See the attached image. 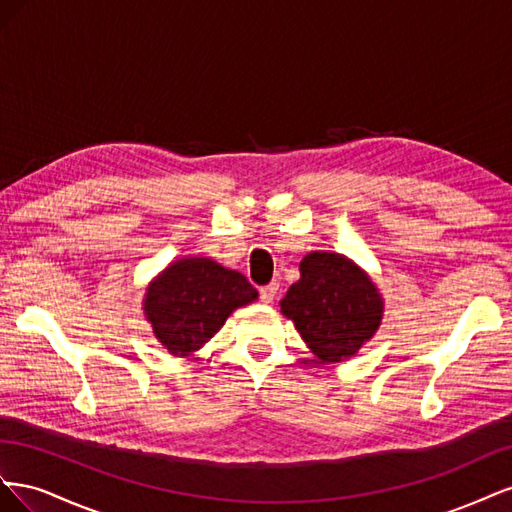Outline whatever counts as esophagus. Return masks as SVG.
I'll return each instance as SVG.
<instances>
[{
	"mask_svg": "<svg viewBox=\"0 0 512 512\" xmlns=\"http://www.w3.org/2000/svg\"><path fill=\"white\" fill-rule=\"evenodd\" d=\"M277 292H280V282H273V284L262 288V290H260L262 303H273V299L277 297Z\"/></svg>",
	"mask_w": 512,
	"mask_h": 512,
	"instance_id": "esophagus-1",
	"label": "esophagus"
}]
</instances>
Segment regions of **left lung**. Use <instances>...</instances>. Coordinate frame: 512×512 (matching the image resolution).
Instances as JSON below:
<instances>
[{
  "label": "left lung",
  "instance_id": "8db88e82",
  "mask_svg": "<svg viewBox=\"0 0 512 512\" xmlns=\"http://www.w3.org/2000/svg\"><path fill=\"white\" fill-rule=\"evenodd\" d=\"M307 348L322 363L356 356L380 329L384 299L371 275L337 252H309L301 280L280 301Z\"/></svg>",
  "mask_w": 512,
  "mask_h": 512
}]
</instances>
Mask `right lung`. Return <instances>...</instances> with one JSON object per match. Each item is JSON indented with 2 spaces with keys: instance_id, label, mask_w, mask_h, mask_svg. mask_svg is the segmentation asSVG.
Listing matches in <instances>:
<instances>
[{
  "instance_id": "right-lung-1",
  "label": "right lung",
  "mask_w": 512,
  "mask_h": 512,
  "mask_svg": "<svg viewBox=\"0 0 512 512\" xmlns=\"http://www.w3.org/2000/svg\"><path fill=\"white\" fill-rule=\"evenodd\" d=\"M258 299L245 275L207 256L173 260L145 288L143 314L162 348L188 359L218 333L228 316Z\"/></svg>"
}]
</instances>
